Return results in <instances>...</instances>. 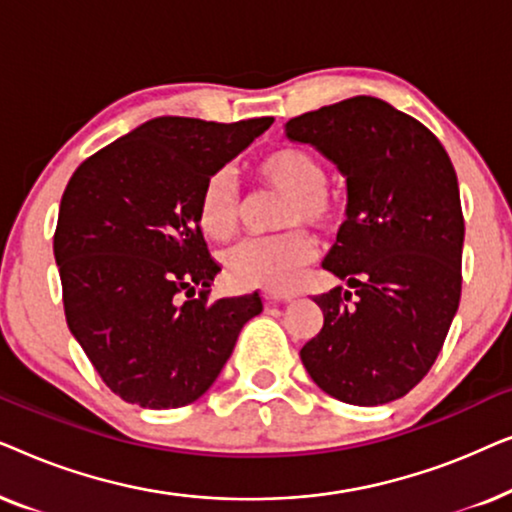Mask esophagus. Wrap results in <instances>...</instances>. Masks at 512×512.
<instances>
[{"label":"esophagus","mask_w":512,"mask_h":512,"mask_svg":"<svg viewBox=\"0 0 512 512\" xmlns=\"http://www.w3.org/2000/svg\"><path fill=\"white\" fill-rule=\"evenodd\" d=\"M265 303H289V300L296 298V293H279V291H265L263 293Z\"/></svg>","instance_id":"obj_1"}]
</instances>
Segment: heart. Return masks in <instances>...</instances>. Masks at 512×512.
<instances>
[{"instance_id": "1", "label": "heart", "mask_w": 512, "mask_h": 512, "mask_svg": "<svg viewBox=\"0 0 512 512\" xmlns=\"http://www.w3.org/2000/svg\"><path fill=\"white\" fill-rule=\"evenodd\" d=\"M258 177L286 198L275 223L277 235L249 237L223 254L226 275L237 286L284 291L314 258L312 237L298 226L324 228L333 221V202L326 193V170L317 158L300 149H277L256 167ZM244 202L235 174L219 170L207 179L198 202V221L205 235L228 240L240 228Z\"/></svg>"}]
</instances>
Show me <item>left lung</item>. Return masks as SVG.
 I'll list each match as a JSON object with an SVG mask.
<instances>
[{"label":"left lung","mask_w":512,"mask_h":512,"mask_svg":"<svg viewBox=\"0 0 512 512\" xmlns=\"http://www.w3.org/2000/svg\"><path fill=\"white\" fill-rule=\"evenodd\" d=\"M347 181L345 223L324 268L335 286L314 303L324 326L300 359L314 384L349 405L408 394L440 354L461 296L464 216L450 156L415 118L359 95L291 118Z\"/></svg>","instance_id":"1"}]
</instances>
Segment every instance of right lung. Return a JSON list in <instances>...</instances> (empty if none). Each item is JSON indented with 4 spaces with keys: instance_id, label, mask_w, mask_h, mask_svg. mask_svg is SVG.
Instances as JSON below:
<instances>
[{
    "instance_id": "1",
    "label": "right lung",
    "mask_w": 512,
    "mask_h": 512,
    "mask_svg": "<svg viewBox=\"0 0 512 512\" xmlns=\"http://www.w3.org/2000/svg\"><path fill=\"white\" fill-rule=\"evenodd\" d=\"M275 118L212 123L158 116L72 174L53 237L67 326L104 384L142 408L205 394L258 293L209 303L216 272L198 221L207 179Z\"/></svg>"
}]
</instances>
